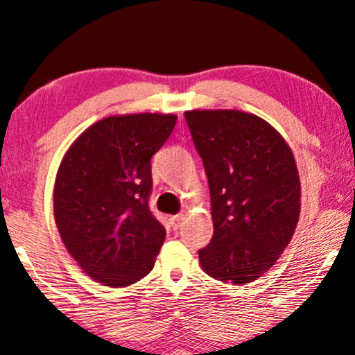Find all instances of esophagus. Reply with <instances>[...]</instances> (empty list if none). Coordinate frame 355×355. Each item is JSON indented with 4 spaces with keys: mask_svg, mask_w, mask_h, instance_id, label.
Returning a JSON list of instances; mask_svg holds the SVG:
<instances>
[{
    "mask_svg": "<svg viewBox=\"0 0 355 355\" xmlns=\"http://www.w3.org/2000/svg\"><path fill=\"white\" fill-rule=\"evenodd\" d=\"M182 223H183V216H182V214H175V216L170 218V224H172V227H173L175 231L180 230Z\"/></svg>",
    "mask_w": 355,
    "mask_h": 355,
    "instance_id": "1",
    "label": "esophagus"
}]
</instances>
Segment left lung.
I'll list each match as a JSON object with an SVG mask.
<instances>
[{
    "instance_id": "left-lung-1",
    "label": "left lung",
    "mask_w": 355,
    "mask_h": 355,
    "mask_svg": "<svg viewBox=\"0 0 355 355\" xmlns=\"http://www.w3.org/2000/svg\"><path fill=\"white\" fill-rule=\"evenodd\" d=\"M203 160L214 234L198 250L209 277L245 285L272 268L300 218V177L290 146L259 116L237 110L185 111Z\"/></svg>"
}]
</instances>
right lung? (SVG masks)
<instances>
[{
	"label": "right lung",
	"instance_id": "add662e5",
	"mask_svg": "<svg viewBox=\"0 0 355 355\" xmlns=\"http://www.w3.org/2000/svg\"><path fill=\"white\" fill-rule=\"evenodd\" d=\"M177 116H110L75 139L58 167L53 216L62 242L93 280L129 286L154 268L165 241L149 209L150 159Z\"/></svg>",
	"mask_w": 355,
	"mask_h": 355
}]
</instances>
